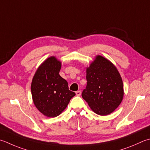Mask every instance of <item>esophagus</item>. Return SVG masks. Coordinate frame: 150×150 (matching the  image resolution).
Masks as SVG:
<instances>
[{
	"label": "esophagus",
	"instance_id": "esophagus-1",
	"mask_svg": "<svg viewBox=\"0 0 150 150\" xmlns=\"http://www.w3.org/2000/svg\"><path fill=\"white\" fill-rule=\"evenodd\" d=\"M76 95H77V96H80L81 95V92L80 90H78L76 92Z\"/></svg>",
	"mask_w": 150,
	"mask_h": 150
}]
</instances>
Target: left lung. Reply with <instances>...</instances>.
<instances>
[{
	"mask_svg": "<svg viewBox=\"0 0 150 150\" xmlns=\"http://www.w3.org/2000/svg\"><path fill=\"white\" fill-rule=\"evenodd\" d=\"M87 85L82 97L93 112L106 116L115 110L124 98V84L116 67L97 55L86 67Z\"/></svg>",
	"mask_w": 150,
	"mask_h": 150,
	"instance_id": "1",
	"label": "left lung"
}]
</instances>
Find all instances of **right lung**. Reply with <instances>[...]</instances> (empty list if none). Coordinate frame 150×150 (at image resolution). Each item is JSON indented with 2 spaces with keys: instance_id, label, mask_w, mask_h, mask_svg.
Returning a JSON list of instances; mask_svg holds the SVG:
<instances>
[{
  "instance_id": "obj_1",
  "label": "right lung",
  "mask_w": 150,
  "mask_h": 150,
  "mask_svg": "<svg viewBox=\"0 0 150 150\" xmlns=\"http://www.w3.org/2000/svg\"><path fill=\"white\" fill-rule=\"evenodd\" d=\"M61 62L50 57L38 67L31 83L32 100L38 110L49 118L57 117L66 109L75 93L59 75Z\"/></svg>"
}]
</instances>
